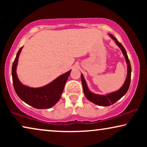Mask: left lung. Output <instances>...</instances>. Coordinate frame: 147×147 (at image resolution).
Listing matches in <instances>:
<instances>
[{"label": "left lung", "mask_w": 147, "mask_h": 147, "mask_svg": "<svg viewBox=\"0 0 147 147\" xmlns=\"http://www.w3.org/2000/svg\"><path fill=\"white\" fill-rule=\"evenodd\" d=\"M110 37L112 39H114L116 41V43L117 44V45L120 47V49L122 50V53L124 55L125 57L126 63L128 65L127 68V76H126V80L124 82L123 86L120 88L118 91L112 92V93L108 94L107 95H100V94H96L92 93L90 91V90L88 89V87L87 86V84L84 80L83 74H81V79H82V86H83V90H84V95L86 97V98L88 100H90V102H93V103L97 104V105L102 106H110L112 104H113L118 101V100L120 99L122 96L125 95L126 92H127L128 88H129L130 84V79H131V66H130V61L128 59L127 53L125 49H124L123 46L122 45V44L119 43L118 41V40L114 37L113 35L110 34L109 35Z\"/></svg>", "instance_id": "8db88e82"}]
</instances>
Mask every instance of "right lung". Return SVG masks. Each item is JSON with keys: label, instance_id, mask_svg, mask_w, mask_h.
Returning <instances> with one entry per match:
<instances>
[{"label": "right lung", "instance_id": "obj_1", "mask_svg": "<svg viewBox=\"0 0 147 147\" xmlns=\"http://www.w3.org/2000/svg\"><path fill=\"white\" fill-rule=\"evenodd\" d=\"M22 48L23 47L19 49L12 66V77L15 92L20 99L33 108L37 109H47L51 108L61 98L71 70L59 76L51 83L43 87L30 88L23 85L18 79L16 72L18 59Z\"/></svg>", "mask_w": 147, "mask_h": 147}]
</instances>
